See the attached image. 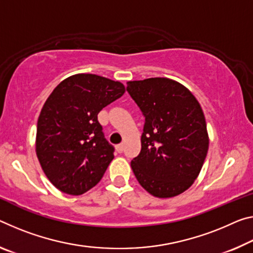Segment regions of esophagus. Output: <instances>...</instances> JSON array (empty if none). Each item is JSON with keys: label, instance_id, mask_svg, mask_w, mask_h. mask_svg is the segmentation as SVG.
<instances>
[{"label": "esophagus", "instance_id": "esophagus-1", "mask_svg": "<svg viewBox=\"0 0 253 253\" xmlns=\"http://www.w3.org/2000/svg\"><path fill=\"white\" fill-rule=\"evenodd\" d=\"M116 148H117V151L119 152V153H122V152L124 151V144H119V145L116 146Z\"/></svg>", "mask_w": 253, "mask_h": 253}]
</instances>
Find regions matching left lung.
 Listing matches in <instances>:
<instances>
[{"label":"left lung","instance_id":"8db88e82","mask_svg":"<svg viewBox=\"0 0 253 253\" xmlns=\"http://www.w3.org/2000/svg\"><path fill=\"white\" fill-rule=\"evenodd\" d=\"M127 91L145 117L141 152L130 162L136 179L154 197L182 194L197 179L210 145L202 107L167 78L129 81Z\"/></svg>","mask_w":253,"mask_h":253}]
</instances>
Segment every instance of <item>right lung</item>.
Segmentation results:
<instances>
[{
  "label": "right lung",
  "instance_id": "add662e5",
  "mask_svg": "<svg viewBox=\"0 0 253 253\" xmlns=\"http://www.w3.org/2000/svg\"><path fill=\"white\" fill-rule=\"evenodd\" d=\"M125 93L118 81L75 74L58 84L40 111L36 153L48 180L65 194L93 188L114 159L98 114Z\"/></svg>",
  "mask_w": 253,
  "mask_h": 253
}]
</instances>
